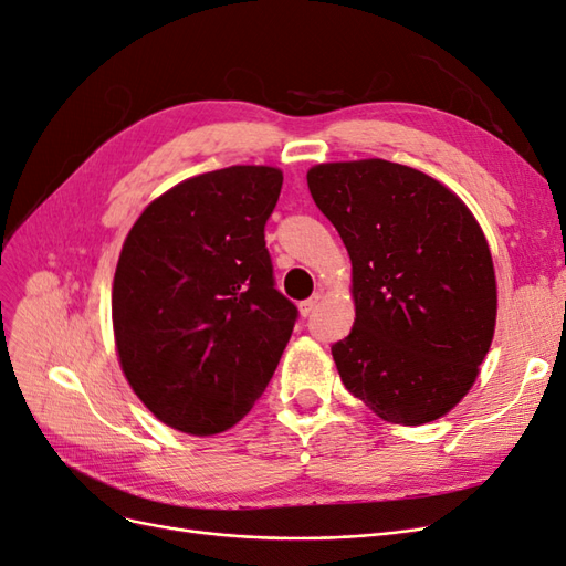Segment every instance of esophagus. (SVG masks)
<instances>
[{
  "label": "esophagus",
  "instance_id": "esophagus-1",
  "mask_svg": "<svg viewBox=\"0 0 566 566\" xmlns=\"http://www.w3.org/2000/svg\"><path fill=\"white\" fill-rule=\"evenodd\" d=\"M318 304H321V295L316 293L314 297L300 302V314H302V316H312V314L318 310Z\"/></svg>",
  "mask_w": 566,
  "mask_h": 566
}]
</instances>
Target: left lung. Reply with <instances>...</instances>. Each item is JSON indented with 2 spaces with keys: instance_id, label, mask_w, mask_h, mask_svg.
<instances>
[{
  "instance_id": "obj_1",
  "label": "left lung",
  "mask_w": 566,
  "mask_h": 566,
  "mask_svg": "<svg viewBox=\"0 0 566 566\" xmlns=\"http://www.w3.org/2000/svg\"><path fill=\"white\" fill-rule=\"evenodd\" d=\"M306 184L352 260L339 380L394 424L447 416L472 389L499 312L479 221L449 186L382 158L321 163Z\"/></svg>"
}]
</instances>
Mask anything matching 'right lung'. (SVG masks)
<instances>
[{
    "instance_id": "1",
    "label": "right lung",
    "mask_w": 566,
    "mask_h": 566,
    "mask_svg": "<svg viewBox=\"0 0 566 566\" xmlns=\"http://www.w3.org/2000/svg\"><path fill=\"white\" fill-rule=\"evenodd\" d=\"M271 165H231L169 188L129 229L113 279L119 368L167 427L212 437L245 418L293 335L264 224Z\"/></svg>"
}]
</instances>
